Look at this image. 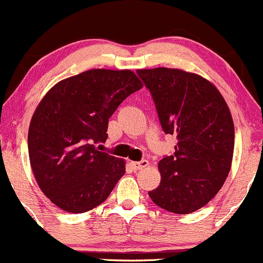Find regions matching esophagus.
Masks as SVG:
<instances>
[{
	"instance_id": "1",
	"label": "esophagus",
	"mask_w": 263,
	"mask_h": 263,
	"mask_svg": "<svg viewBox=\"0 0 263 263\" xmlns=\"http://www.w3.org/2000/svg\"><path fill=\"white\" fill-rule=\"evenodd\" d=\"M130 165L134 170H141L144 167H146L149 165V161L147 160H141V161H132Z\"/></svg>"
}]
</instances>
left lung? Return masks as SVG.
Here are the masks:
<instances>
[{"label": "left lung", "instance_id": "8db88e82", "mask_svg": "<svg viewBox=\"0 0 263 263\" xmlns=\"http://www.w3.org/2000/svg\"><path fill=\"white\" fill-rule=\"evenodd\" d=\"M152 93L161 128L175 134V153L159 161L160 185L149 191L159 208L186 215L219 193L231 169L235 128L216 87L175 68L138 69Z\"/></svg>", "mask_w": 263, "mask_h": 263}]
</instances>
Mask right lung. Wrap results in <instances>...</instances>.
Segmentation results:
<instances>
[{
    "mask_svg": "<svg viewBox=\"0 0 263 263\" xmlns=\"http://www.w3.org/2000/svg\"><path fill=\"white\" fill-rule=\"evenodd\" d=\"M143 83L129 69H89L54 84L28 129V155L42 193L55 206L82 214L107 200L125 174V160L97 149L108 120Z\"/></svg>",
    "mask_w": 263,
    "mask_h": 263,
    "instance_id": "add662e5",
    "label": "right lung"
}]
</instances>
